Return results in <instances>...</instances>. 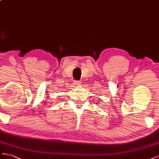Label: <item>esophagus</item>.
Instances as JSON below:
<instances>
[{
    "instance_id": "34e87169",
    "label": "esophagus",
    "mask_w": 159,
    "mask_h": 159,
    "mask_svg": "<svg viewBox=\"0 0 159 159\" xmlns=\"http://www.w3.org/2000/svg\"><path fill=\"white\" fill-rule=\"evenodd\" d=\"M75 83H76V85H80L81 84V82H80V81H78V80L75 81Z\"/></svg>"
}]
</instances>
